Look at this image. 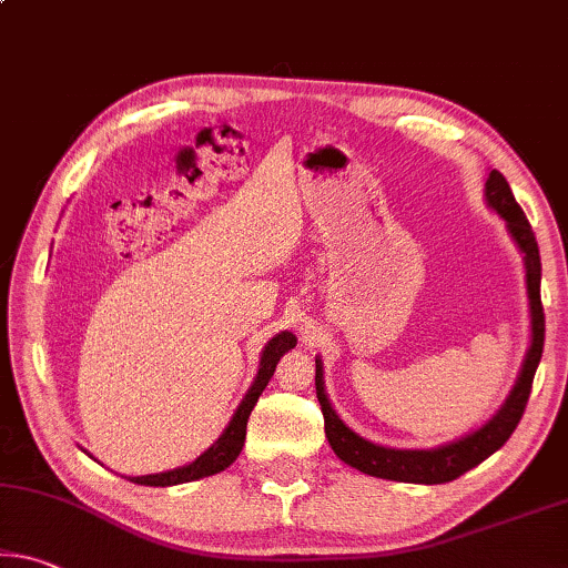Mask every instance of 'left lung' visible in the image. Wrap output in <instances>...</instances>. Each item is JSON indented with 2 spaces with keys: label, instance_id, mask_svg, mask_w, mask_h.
I'll list each match as a JSON object with an SVG mask.
<instances>
[{
  "label": "left lung",
  "instance_id": "8db88e82",
  "mask_svg": "<svg viewBox=\"0 0 568 568\" xmlns=\"http://www.w3.org/2000/svg\"><path fill=\"white\" fill-rule=\"evenodd\" d=\"M485 204L503 217L510 240L516 242L526 265V293H528V313H530V346L526 351L524 364H520L518 379L513 384L506 402L500 409L485 422L483 427L467 432V435L453 439V443L427 447V449H404V447H384L368 443L362 435H356L336 409L326 394L323 382V362L316 356V394L321 402L323 419H326V437L338 460L356 467L366 475L397 483H419L437 485L460 478L475 465L488 460L493 453L508 443L513 429L518 427L524 417L526 402L530 397V384H534L538 362L544 354V308H541V255H538V242L534 230L520 210L516 196H513L506 176L500 171H490L485 182Z\"/></svg>",
  "mask_w": 568,
  "mask_h": 568
}]
</instances>
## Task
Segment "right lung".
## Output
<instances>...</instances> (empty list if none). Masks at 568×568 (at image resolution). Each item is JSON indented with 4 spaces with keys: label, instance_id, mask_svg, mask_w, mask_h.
<instances>
[{
    "label": "right lung",
    "instance_id": "add662e5",
    "mask_svg": "<svg viewBox=\"0 0 568 568\" xmlns=\"http://www.w3.org/2000/svg\"><path fill=\"white\" fill-rule=\"evenodd\" d=\"M298 338L293 336L291 331H281L275 333L273 338L267 341L263 354H260V368L255 374V382L250 384V389L245 397H242L240 407L232 414L230 425L224 427L222 435L214 439V443L204 449V453L192 460L189 465L174 467V470L166 473H154V475H139V478H129L131 483L136 485H154V488H169V485H182V483H192L200 478H210V475H217L222 470L237 460V455L242 453V445H245V435H247V419L250 412L255 409V404L260 399V394L267 386V382L273 379L275 366L281 362L283 354H287Z\"/></svg>",
    "mask_w": 568,
    "mask_h": 568
}]
</instances>
